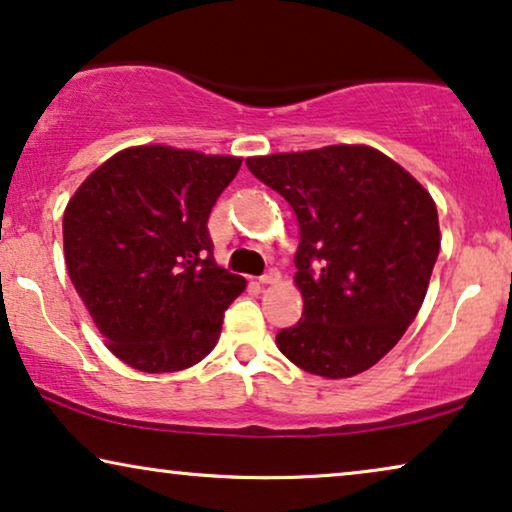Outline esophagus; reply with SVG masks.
I'll list each match as a JSON object with an SVG mask.
<instances>
[{
  "mask_svg": "<svg viewBox=\"0 0 512 512\" xmlns=\"http://www.w3.org/2000/svg\"><path fill=\"white\" fill-rule=\"evenodd\" d=\"M279 279H282V275H279L277 270H268V272H265V275H263L261 279H258V282H261L263 286H270V284H277Z\"/></svg>",
  "mask_w": 512,
  "mask_h": 512,
  "instance_id": "esophagus-1",
  "label": "esophagus"
}]
</instances>
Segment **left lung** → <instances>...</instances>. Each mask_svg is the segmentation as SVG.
<instances>
[{"instance_id": "left-lung-1", "label": "left lung", "mask_w": 512, "mask_h": 512, "mask_svg": "<svg viewBox=\"0 0 512 512\" xmlns=\"http://www.w3.org/2000/svg\"><path fill=\"white\" fill-rule=\"evenodd\" d=\"M298 219L303 319L277 333L286 359L345 380L415 321L440 251L438 209L412 174L366 144L247 158Z\"/></svg>"}]
</instances>
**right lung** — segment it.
<instances>
[{
    "instance_id": "right-lung-1",
    "label": "right lung",
    "mask_w": 512,
    "mask_h": 512,
    "mask_svg": "<svg viewBox=\"0 0 512 512\" xmlns=\"http://www.w3.org/2000/svg\"><path fill=\"white\" fill-rule=\"evenodd\" d=\"M242 158L130 146L76 188L62 216L65 263L109 352L142 373L212 352L244 277L214 263L207 219Z\"/></svg>"
}]
</instances>
